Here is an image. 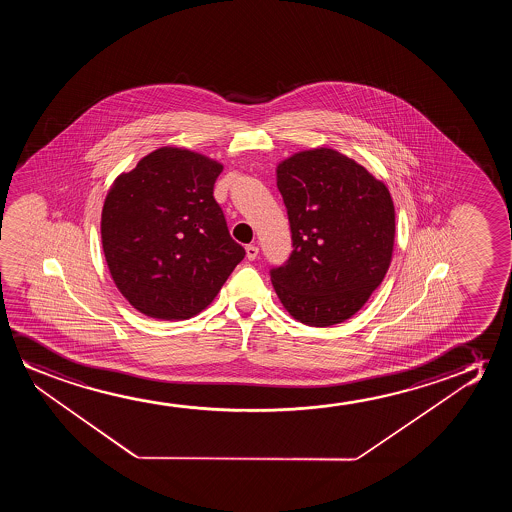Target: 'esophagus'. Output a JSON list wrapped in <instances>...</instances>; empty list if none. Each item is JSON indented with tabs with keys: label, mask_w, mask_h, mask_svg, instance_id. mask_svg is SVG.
Wrapping results in <instances>:
<instances>
[{
	"label": "esophagus",
	"mask_w": 512,
	"mask_h": 512,
	"mask_svg": "<svg viewBox=\"0 0 512 512\" xmlns=\"http://www.w3.org/2000/svg\"><path fill=\"white\" fill-rule=\"evenodd\" d=\"M246 257L248 260H255L259 257V246L248 245L246 246Z\"/></svg>",
	"instance_id": "esophagus-1"
}]
</instances>
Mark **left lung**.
I'll return each instance as SVG.
<instances>
[{
  "mask_svg": "<svg viewBox=\"0 0 512 512\" xmlns=\"http://www.w3.org/2000/svg\"><path fill=\"white\" fill-rule=\"evenodd\" d=\"M292 246L271 269L283 308L309 327L362 309L392 262L395 208L383 182L332 148L288 157L276 169Z\"/></svg>",
  "mask_w": 512,
  "mask_h": 512,
  "instance_id": "8db88e82",
  "label": "left lung"
}]
</instances>
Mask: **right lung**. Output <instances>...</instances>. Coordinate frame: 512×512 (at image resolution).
Masks as SVG:
<instances>
[{"instance_id":"right-lung-1","label":"right lung","mask_w":512,"mask_h":512,"mask_svg":"<svg viewBox=\"0 0 512 512\" xmlns=\"http://www.w3.org/2000/svg\"><path fill=\"white\" fill-rule=\"evenodd\" d=\"M222 169L210 157L162 147L108 190L101 213L106 264L143 315L187 320L201 313L245 257L213 197Z\"/></svg>"}]
</instances>
